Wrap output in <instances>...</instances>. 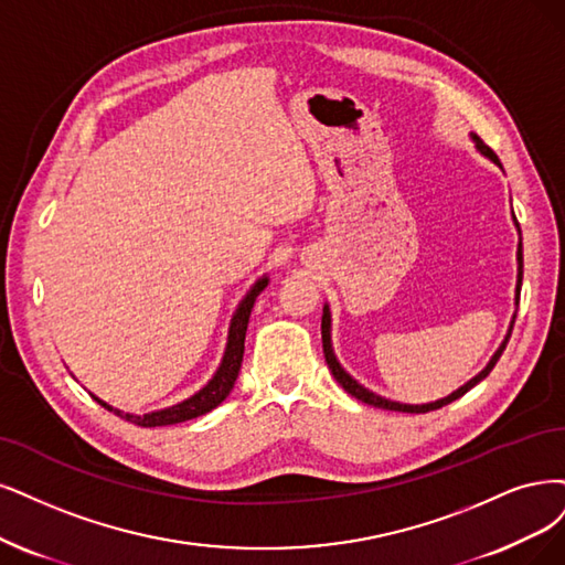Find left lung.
<instances>
[{
	"label": "left lung",
	"mask_w": 565,
	"mask_h": 565,
	"mask_svg": "<svg viewBox=\"0 0 565 565\" xmlns=\"http://www.w3.org/2000/svg\"><path fill=\"white\" fill-rule=\"evenodd\" d=\"M470 139L475 141V146H477V151L482 153L484 158H489L493 164H498L500 170H503V164H500V160H498V156L489 149V146L479 139L477 135H472L470 132ZM512 221H514V225H516V233H519V246H516V288H514V305L519 307V294H521V279H524V250H521V230H519V223H516V216H514V212H512ZM514 319H516V311L512 315V321H510V328H508V335H505V340L500 342V347L495 349V353L491 356V361L487 363V367L482 370V372H477L475 377L470 380V382H466L461 388H456L454 393H449L447 398H440V401H435V403H424V405H407V403H395V401H388V398H382V395H377V393H372L370 388H365L363 384H359L356 380L351 377V374L340 365V361H338V356H335V351H332V340H330V328H332V319H330V307L328 305H323V317H321V340H323V356H326V363H328V367H330V372H332V377H335L338 382H340V386L347 391V393H351L353 398H359L361 403H365V405H372V407H382V409H393V412H407V414H424V412H433V409H440V407H445V405H449V403H454V401H458L461 398V395H466L472 386H477L479 382H482L487 374L493 370V365L498 363V359H500V353L505 351V344H508V340H510V335H512V326H514Z\"/></svg>",
	"instance_id": "8db88e82"
}]
</instances>
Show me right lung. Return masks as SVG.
<instances>
[{"instance_id":"obj_1","label":"right lung","mask_w":565,"mask_h":565,"mask_svg":"<svg viewBox=\"0 0 565 565\" xmlns=\"http://www.w3.org/2000/svg\"><path fill=\"white\" fill-rule=\"evenodd\" d=\"M267 284H269V279H267V275H263L254 286L246 290V296L237 305L233 319H230L227 342H225L221 365L216 367L214 377L209 380L198 393H193L191 398H185V401H181L177 405H170V407L146 412V414H132V412H122V409H118L109 403H104L102 398H97V395H93V393L90 395L104 409H109L116 416H120V419L137 424V426H143V428L191 422V419H198V416H202L206 412H212L214 407H218L227 398L230 391H233V386L237 382V374H239V367H242V356H244V338H246V326H248L250 309H254L256 298L263 294Z\"/></svg>"}]
</instances>
